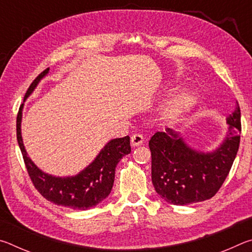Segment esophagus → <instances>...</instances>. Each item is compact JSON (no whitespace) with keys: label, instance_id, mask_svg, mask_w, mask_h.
Listing matches in <instances>:
<instances>
[{"label":"esophagus","instance_id":"1","mask_svg":"<svg viewBox=\"0 0 252 252\" xmlns=\"http://www.w3.org/2000/svg\"><path fill=\"white\" fill-rule=\"evenodd\" d=\"M130 141L132 147H139L143 143V136L141 134H133L131 136Z\"/></svg>","mask_w":252,"mask_h":252}]
</instances>
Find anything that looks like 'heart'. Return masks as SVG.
<instances>
[{"label": "heart", "instance_id": "obj_1", "mask_svg": "<svg viewBox=\"0 0 252 252\" xmlns=\"http://www.w3.org/2000/svg\"><path fill=\"white\" fill-rule=\"evenodd\" d=\"M198 95L191 89H183L164 102L159 109L161 120L169 126H177L192 113L198 104Z\"/></svg>", "mask_w": 252, "mask_h": 252}]
</instances>
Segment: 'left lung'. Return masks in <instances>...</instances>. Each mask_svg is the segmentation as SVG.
Here are the masks:
<instances>
[{
    "instance_id": "1",
    "label": "left lung",
    "mask_w": 252,
    "mask_h": 252,
    "mask_svg": "<svg viewBox=\"0 0 252 252\" xmlns=\"http://www.w3.org/2000/svg\"><path fill=\"white\" fill-rule=\"evenodd\" d=\"M228 130L218 147L200 151L180 132L167 127L149 141L151 178L157 193L165 201L186 206L212 198L227 178L240 143V108L227 117Z\"/></svg>"
}]
</instances>
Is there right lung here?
<instances>
[{"instance_id":"1","label":"right lung","mask_w":252,"mask_h":252,"mask_svg":"<svg viewBox=\"0 0 252 252\" xmlns=\"http://www.w3.org/2000/svg\"><path fill=\"white\" fill-rule=\"evenodd\" d=\"M49 72L50 69L42 72L25 93L24 101L20 106L16 118L18 143L33 185L46 200L58 206L87 210L97 206L110 194L113 187L117 165L123 157L131 152L130 138L126 135L125 138L111 139L97 153L94 160L75 176L57 177L37 168V165L29 157L24 147L21 123L25 100L32 94L41 80L44 79Z\"/></svg>"}]
</instances>
